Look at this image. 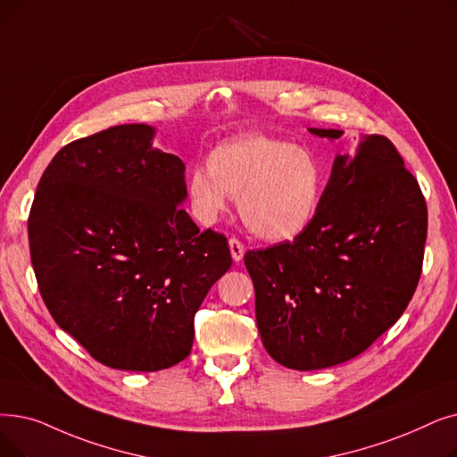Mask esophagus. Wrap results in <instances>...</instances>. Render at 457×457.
I'll use <instances>...</instances> for the list:
<instances>
[{
  "mask_svg": "<svg viewBox=\"0 0 457 457\" xmlns=\"http://www.w3.org/2000/svg\"><path fill=\"white\" fill-rule=\"evenodd\" d=\"M229 250H231V257L235 262H241L243 255H245V245L243 241L237 239V237H231L229 239Z\"/></svg>",
  "mask_w": 457,
  "mask_h": 457,
  "instance_id": "esophagus-1",
  "label": "esophagus"
}]
</instances>
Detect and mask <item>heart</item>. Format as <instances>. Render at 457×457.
Segmentation results:
<instances>
[{"mask_svg":"<svg viewBox=\"0 0 457 457\" xmlns=\"http://www.w3.org/2000/svg\"><path fill=\"white\" fill-rule=\"evenodd\" d=\"M325 168L313 151L265 134L214 147L207 168L188 175V194L202 222H214L237 197L246 228L267 241L301 235L321 207Z\"/></svg>","mask_w":457,"mask_h":457,"instance_id":"1","label":"heart"}]
</instances>
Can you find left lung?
I'll return each mask as SVG.
<instances>
[{"label": "left lung", "mask_w": 457, "mask_h": 457, "mask_svg": "<svg viewBox=\"0 0 457 457\" xmlns=\"http://www.w3.org/2000/svg\"><path fill=\"white\" fill-rule=\"evenodd\" d=\"M426 237L419 181L386 136H366L354 158H336L321 207L295 241L245 253L267 353L308 371L366 351L412 299Z\"/></svg>", "instance_id": "8db88e82"}]
</instances>
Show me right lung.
<instances>
[{
  "instance_id": "1",
  "label": "right lung",
  "mask_w": 457,
  "mask_h": 457,
  "mask_svg": "<svg viewBox=\"0 0 457 457\" xmlns=\"http://www.w3.org/2000/svg\"><path fill=\"white\" fill-rule=\"evenodd\" d=\"M149 125H119L52 158L28 218L37 286L54 321L96 362L158 371L190 354L194 315L231 267L228 239L200 231L179 156Z\"/></svg>"
}]
</instances>
